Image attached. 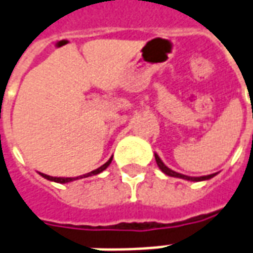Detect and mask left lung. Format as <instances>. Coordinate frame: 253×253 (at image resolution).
Instances as JSON below:
<instances>
[{
    "instance_id": "left-lung-1",
    "label": "left lung",
    "mask_w": 253,
    "mask_h": 253,
    "mask_svg": "<svg viewBox=\"0 0 253 253\" xmlns=\"http://www.w3.org/2000/svg\"><path fill=\"white\" fill-rule=\"evenodd\" d=\"M155 157V161H157V165H158V168L162 170V173H165L166 175H170V177H177V178H182V179H188V181H207V179H211L213 178L217 173L214 174H208V175H203V177H189V175H185V174H181V173H177V171H174V170L169 169L166 165L161 161V158L158 157V154H154Z\"/></svg>"
}]
</instances>
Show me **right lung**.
<instances>
[{"instance_id": "add662e5", "label": "right lung", "mask_w": 253, "mask_h": 253, "mask_svg": "<svg viewBox=\"0 0 253 253\" xmlns=\"http://www.w3.org/2000/svg\"><path fill=\"white\" fill-rule=\"evenodd\" d=\"M112 161V157L110 160L106 162L104 165H102L100 168L98 169L92 170V171H89L87 174H83V175H79V177H52V175H48V174H44V173H39L41 177H44L45 179H49V181H53V182H57V184H68V182H72V181H76V179H80V178H87V177H91V175H96V174L102 173L103 170H106L110 166Z\"/></svg>"}]
</instances>
